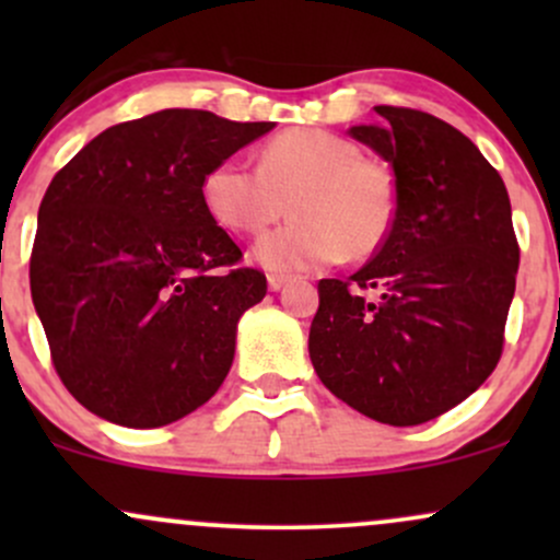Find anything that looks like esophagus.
<instances>
[{
    "label": "esophagus",
    "mask_w": 560,
    "mask_h": 560,
    "mask_svg": "<svg viewBox=\"0 0 560 560\" xmlns=\"http://www.w3.org/2000/svg\"><path fill=\"white\" fill-rule=\"evenodd\" d=\"M289 281H292V276L271 273V276H268V289H271V292H279V289H284Z\"/></svg>",
    "instance_id": "34e87169"
}]
</instances>
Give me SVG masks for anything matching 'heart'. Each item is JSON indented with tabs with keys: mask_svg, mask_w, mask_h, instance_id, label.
<instances>
[{
	"mask_svg": "<svg viewBox=\"0 0 560 560\" xmlns=\"http://www.w3.org/2000/svg\"><path fill=\"white\" fill-rule=\"evenodd\" d=\"M202 197L234 234H258L289 202L294 221L255 244V260L268 271L371 258L387 244L400 210L387 165L324 128H289L266 141L258 168L240 158L221 160L205 176Z\"/></svg>",
	"mask_w": 560,
	"mask_h": 560,
	"instance_id": "heart-1",
	"label": "heart"
}]
</instances>
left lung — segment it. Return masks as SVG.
<instances>
[{
  "instance_id": "1",
  "label": "left lung",
  "mask_w": 560,
  "mask_h": 560,
  "mask_svg": "<svg viewBox=\"0 0 560 560\" xmlns=\"http://www.w3.org/2000/svg\"><path fill=\"white\" fill-rule=\"evenodd\" d=\"M350 133L395 171L392 236L350 279H320L307 350L326 389L416 427L464 402L503 355L518 242L500 173L434 115L374 107Z\"/></svg>"
}]
</instances>
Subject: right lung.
I'll return each instance as SVG.
<instances>
[{
	"label": "right lung",
	"mask_w": 560,
	"mask_h": 560,
	"mask_svg": "<svg viewBox=\"0 0 560 560\" xmlns=\"http://www.w3.org/2000/svg\"><path fill=\"white\" fill-rule=\"evenodd\" d=\"M273 124L160 110L94 137L38 208L31 298L60 382L120 427L155 429L215 395L266 273L215 223L202 182Z\"/></svg>",
	"instance_id": "right-lung-1"
}]
</instances>
